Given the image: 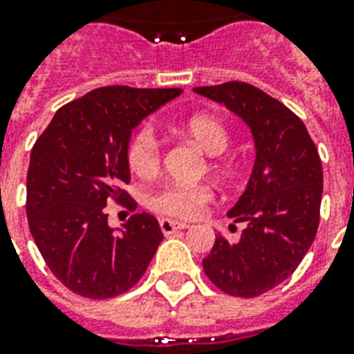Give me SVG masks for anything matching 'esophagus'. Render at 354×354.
I'll return each instance as SVG.
<instances>
[{"label":"esophagus","mask_w":354,"mask_h":354,"mask_svg":"<svg viewBox=\"0 0 354 354\" xmlns=\"http://www.w3.org/2000/svg\"><path fill=\"white\" fill-rule=\"evenodd\" d=\"M159 227L163 230V234H174L176 230H182V229H189V225L187 223H182V221H172V219H161L159 221Z\"/></svg>","instance_id":"esophagus-1"}]
</instances>
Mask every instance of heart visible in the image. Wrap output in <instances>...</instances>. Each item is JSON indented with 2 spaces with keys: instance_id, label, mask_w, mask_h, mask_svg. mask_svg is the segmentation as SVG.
Returning a JSON list of instances; mask_svg holds the SVG:
<instances>
[{
  "instance_id": "heart-1",
  "label": "heart",
  "mask_w": 354,
  "mask_h": 354,
  "mask_svg": "<svg viewBox=\"0 0 354 354\" xmlns=\"http://www.w3.org/2000/svg\"><path fill=\"white\" fill-rule=\"evenodd\" d=\"M180 129L208 156H221L229 148L230 135L227 125L212 114H193L185 118ZM125 156H127V165L133 174L140 178H150L157 174L159 165H161V146L148 125L140 127L131 137ZM208 169L212 174L219 178L229 174V165L219 161L217 157L212 159ZM212 198H214V193L208 185H167L150 198V206L165 216L193 219L204 210V206L210 203Z\"/></svg>"
}]
</instances>
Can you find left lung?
I'll list each match as a JSON object with an SVG mask.
<instances>
[{
	"instance_id": "obj_1",
	"label": "left lung",
	"mask_w": 354,
	"mask_h": 354,
	"mask_svg": "<svg viewBox=\"0 0 354 354\" xmlns=\"http://www.w3.org/2000/svg\"><path fill=\"white\" fill-rule=\"evenodd\" d=\"M195 91L242 118L257 150L248 187L227 214L245 229L238 242L217 234L204 274L230 297H259L297 270L315 240L321 157L302 120L255 86L234 80Z\"/></svg>"
}]
</instances>
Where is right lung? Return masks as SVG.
Masks as SVG:
<instances>
[{
    "label": "right lung",
    "mask_w": 354,
    "mask_h": 354,
    "mask_svg": "<svg viewBox=\"0 0 354 354\" xmlns=\"http://www.w3.org/2000/svg\"><path fill=\"white\" fill-rule=\"evenodd\" d=\"M182 93L180 88L106 86L64 104L35 140L26 178L30 232L54 276L84 298H112L144 276L161 227L133 214L122 232L106 204L131 212L127 144L144 118Z\"/></svg>",
    "instance_id": "obj_1"
}]
</instances>
